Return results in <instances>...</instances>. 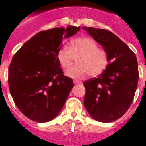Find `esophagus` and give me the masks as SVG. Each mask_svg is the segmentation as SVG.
<instances>
[{
	"instance_id": "1",
	"label": "esophagus",
	"mask_w": 146,
	"mask_h": 146,
	"mask_svg": "<svg viewBox=\"0 0 146 146\" xmlns=\"http://www.w3.org/2000/svg\"><path fill=\"white\" fill-rule=\"evenodd\" d=\"M73 83H74V84H79V83H82V82H81V81H80V80H73Z\"/></svg>"
}]
</instances>
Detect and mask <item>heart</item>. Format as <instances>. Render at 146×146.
Masks as SVG:
<instances>
[{"label": "heart", "mask_w": 146, "mask_h": 146, "mask_svg": "<svg viewBox=\"0 0 146 146\" xmlns=\"http://www.w3.org/2000/svg\"><path fill=\"white\" fill-rule=\"evenodd\" d=\"M56 58L63 68H68L75 59L76 65L66 71L73 79L84 77L87 73L96 76L105 70L109 64L107 52L99 48L97 43L89 37H79L72 40L70 46L63 45L56 53Z\"/></svg>", "instance_id": "obj_1"}]
</instances>
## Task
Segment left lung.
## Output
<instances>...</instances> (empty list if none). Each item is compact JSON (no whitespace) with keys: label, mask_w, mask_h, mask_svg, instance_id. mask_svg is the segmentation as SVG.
I'll use <instances>...</instances> for the list:
<instances>
[{"label":"left lung","mask_w":146,"mask_h":146,"mask_svg":"<svg viewBox=\"0 0 146 146\" xmlns=\"http://www.w3.org/2000/svg\"><path fill=\"white\" fill-rule=\"evenodd\" d=\"M108 53L109 64L98 77L85 81L84 106L98 122H111L132 103L139 80L137 59L129 47L109 31L83 27Z\"/></svg>","instance_id":"obj_1"}]
</instances>
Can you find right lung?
I'll list each match as a JSON object with an SVG mask.
<instances>
[{"mask_svg":"<svg viewBox=\"0 0 146 146\" xmlns=\"http://www.w3.org/2000/svg\"><path fill=\"white\" fill-rule=\"evenodd\" d=\"M80 29L68 26L40 31L14 54L8 70L10 93L17 108L30 119L51 121L64 106L73 83L63 75L56 53L62 40Z\"/></svg>","mask_w":146,"mask_h":146,"instance_id":"1","label":"right lung"}]
</instances>
